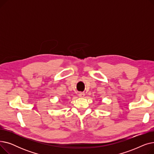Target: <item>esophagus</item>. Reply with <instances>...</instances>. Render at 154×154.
<instances>
[{"instance_id": "1", "label": "esophagus", "mask_w": 154, "mask_h": 154, "mask_svg": "<svg viewBox=\"0 0 154 154\" xmlns=\"http://www.w3.org/2000/svg\"><path fill=\"white\" fill-rule=\"evenodd\" d=\"M79 96L80 97H84L85 96V93H84V92H80L79 94Z\"/></svg>"}]
</instances>
